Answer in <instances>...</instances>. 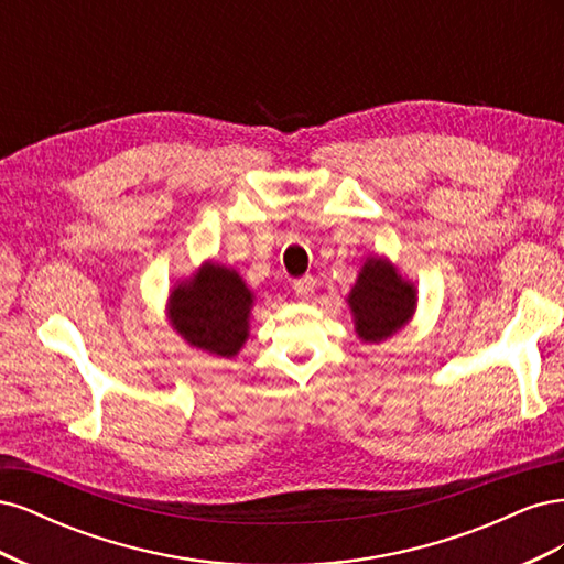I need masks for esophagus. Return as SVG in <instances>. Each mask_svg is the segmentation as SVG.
Segmentation results:
<instances>
[{
  "label": "esophagus",
  "mask_w": 564,
  "mask_h": 564,
  "mask_svg": "<svg viewBox=\"0 0 564 564\" xmlns=\"http://www.w3.org/2000/svg\"><path fill=\"white\" fill-rule=\"evenodd\" d=\"M315 278L313 275H303L299 280H294V292L299 299H308L315 292Z\"/></svg>",
  "instance_id": "1"
}]
</instances>
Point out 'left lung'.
Masks as SVG:
<instances>
[{
	"mask_svg": "<svg viewBox=\"0 0 564 564\" xmlns=\"http://www.w3.org/2000/svg\"><path fill=\"white\" fill-rule=\"evenodd\" d=\"M416 292L398 278V272L383 259H369L350 292V311L355 329L362 340H379L395 334L414 311Z\"/></svg>",
	"mask_w": 564,
	"mask_h": 564,
	"instance_id": "1",
	"label": "left lung"
}]
</instances>
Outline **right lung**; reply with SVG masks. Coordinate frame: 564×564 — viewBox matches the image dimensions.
<instances>
[{
	"label": "right lung",
	"mask_w": 564,
	"mask_h": 564,
	"mask_svg": "<svg viewBox=\"0 0 564 564\" xmlns=\"http://www.w3.org/2000/svg\"><path fill=\"white\" fill-rule=\"evenodd\" d=\"M251 292L235 270L207 263L191 284L172 292V322L187 344L232 357L249 332Z\"/></svg>",
	"instance_id": "right-lung-1"
}]
</instances>
